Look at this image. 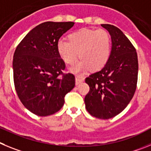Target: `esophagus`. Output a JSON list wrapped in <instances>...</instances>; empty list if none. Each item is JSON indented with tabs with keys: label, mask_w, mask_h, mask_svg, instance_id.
<instances>
[{
	"label": "esophagus",
	"mask_w": 151,
	"mask_h": 151,
	"mask_svg": "<svg viewBox=\"0 0 151 151\" xmlns=\"http://www.w3.org/2000/svg\"><path fill=\"white\" fill-rule=\"evenodd\" d=\"M83 81V78L81 77H79V76H77L75 78V83H76V85H78V84L81 83Z\"/></svg>",
	"instance_id": "1"
}]
</instances>
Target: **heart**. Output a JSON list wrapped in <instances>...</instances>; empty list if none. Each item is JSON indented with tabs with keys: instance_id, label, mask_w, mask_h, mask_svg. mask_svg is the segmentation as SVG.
Wrapping results in <instances>:
<instances>
[{
	"instance_id": "b5f03b06",
	"label": "heart",
	"mask_w": 151,
	"mask_h": 151,
	"mask_svg": "<svg viewBox=\"0 0 151 151\" xmlns=\"http://www.w3.org/2000/svg\"><path fill=\"white\" fill-rule=\"evenodd\" d=\"M68 40H59L56 48L63 62L69 65L76 63L70 69L73 73L84 72L90 68L92 70L102 68L108 62L111 52V39L104 29L82 28L70 34Z\"/></svg>"
}]
</instances>
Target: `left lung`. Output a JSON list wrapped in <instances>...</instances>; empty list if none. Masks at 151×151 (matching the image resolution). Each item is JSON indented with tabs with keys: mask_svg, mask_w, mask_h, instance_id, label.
<instances>
[{
	"mask_svg": "<svg viewBox=\"0 0 151 151\" xmlns=\"http://www.w3.org/2000/svg\"><path fill=\"white\" fill-rule=\"evenodd\" d=\"M101 25L111 35V55L101 70L86 78L89 92L84 101L92 116L108 119L121 113L132 99L138 81V62L135 47L121 30L109 24Z\"/></svg>",
	"mask_w": 151,
	"mask_h": 151,
	"instance_id": "left-lung-1",
	"label": "left lung"
}]
</instances>
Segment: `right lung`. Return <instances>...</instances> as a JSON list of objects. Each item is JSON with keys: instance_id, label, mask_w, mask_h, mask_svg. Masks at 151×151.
Here are the masks:
<instances>
[{"instance_id": "obj_1", "label": "right lung", "mask_w": 151, "mask_h": 151, "mask_svg": "<svg viewBox=\"0 0 151 151\" xmlns=\"http://www.w3.org/2000/svg\"><path fill=\"white\" fill-rule=\"evenodd\" d=\"M72 22H46L30 31L13 55L15 89L25 108L46 116L59 111L65 96L75 86L72 74H63L65 64L56 44L63 34L74 26Z\"/></svg>"}]
</instances>
